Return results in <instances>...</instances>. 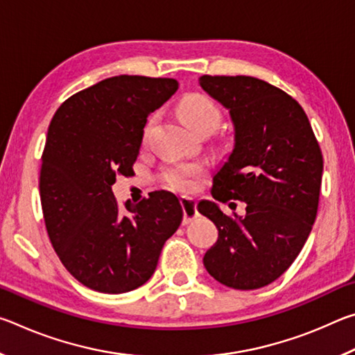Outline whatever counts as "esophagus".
I'll return each instance as SVG.
<instances>
[{
    "label": "esophagus",
    "instance_id": "obj_1",
    "mask_svg": "<svg viewBox=\"0 0 355 355\" xmlns=\"http://www.w3.org/2000/svg\"><path fill=\"white\" fill-rule=\"evenodd\" d=\"M180 203H182L183 207V224L188 225L199 216V211H197V202L189 199V197H183Z\"/></svg>",
    "mask_w": 355,
    "mask_h": 355
}]
</instances>
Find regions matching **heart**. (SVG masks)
I'll use <instances>...</instances> for the list:
<instances>
[{"instance_id":"obj_1","label":"heart","mask_w":355,"mask_h":355,"mask_svg":"<svg viewBox=\"0 0 355 355\" xmlns=\"http://www.w3.org/2000/svg\"><path fill=\"white\" fill-rule=\"evenodd\" d=\"M177 114L182 119V122L189 127L196 133H203V131H214L219 127L222 114L218 105L203 94L192 92L184 95L178 101ZM153 125V119L148 120L144 130V136L147 137ZM205 175V167L197 163L191 164H178L164 172V180L167 186L180 192H189L197 188L199 180Z\"/></svg>"}]
</instances>
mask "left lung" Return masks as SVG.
<instances>
[{"instance_id": "8db88e82", "label": "left lung", "mask_w": 355, "mask_h": 355, "mask_svg": "<svg viewBox=\"0 0 355 355\" xmlns=\"http://www.w3.org/2000/svg\"><path fill=\"white\" fill-rule=\"evenodd\" d=\"M200 86L230 111L235 148L213 178L214 200H241L245 214L214 202L197 209L218 227L203 257L209 275L235 290L279 279L302 250L320 203L322 153L307 114L291 95L252 76H200Z\"/></svg>"}]
</instances>
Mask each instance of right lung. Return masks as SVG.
I'll list each match as a JSON object with an SVG mask.
<instances>
[{
	"label": "right lung",
	"instance_id": "1",
	"mask_svg": "<svg viewBox=\"0 0 355 355\" xmlns=\"http://www.w3.org/2000/svg\"><path fill=\"white\" fill-rule=\"evenodd\" d=\"M177 89L172 78H106L51 119L39 178L45 227L59 260L91 290L120 294L146 284L182 224L171 192L120 207L111 191L117 175H133L148 114Z\"/></svg>",
	"mask_w": 355,
	"mask_h": 355
}]
</instances>
